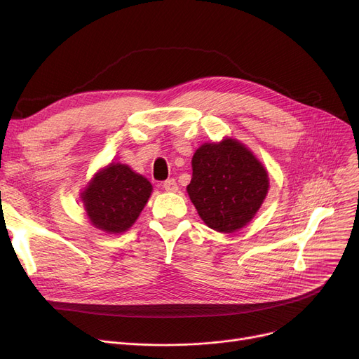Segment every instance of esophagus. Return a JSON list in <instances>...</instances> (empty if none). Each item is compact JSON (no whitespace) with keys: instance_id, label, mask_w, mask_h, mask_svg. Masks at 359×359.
Returning <instances> with one entry per match:
<instances>
[{"instance_id":"34e87169","label":"esophagus","mask_w":359,"mask_h":359,"mask_svg":"<svg viewBox=\"0 0 359 359\" xmlns=\"http://www.w3.org/2000/svg\"><path fill=\"white\" fill-rule=\"evenodd\" d=\"M163 189L165 192H176L179 187H177V183L175 179H167L164 183H163Z\"/></svg>"}]
</instances>
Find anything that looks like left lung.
Returning a JSON list of instances; mask_svg holds the SVG:
<instances>
[{"instance_id": "obj_1", "label": "left lung", "mask_w": 359, "mask_h": 359, "mask_svg": "<svg viewBox=\"0 0 359 359\" xmlns=\"http://www.w3.org/2000/svg\"><path fill=\"white\" fill-rule=\"evenodd\" d=\"M192 170L186 191L199 217L215 231L243 229L266 198L268 172L237 140L201 145L192 157Z\"/></svg>"}]
</instances>
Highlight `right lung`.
I'll list each match as a JSON object with an SVG mask.
<instances>
[{
  "mask_svg": "<svg viewBox=\"0 0 359 359\" xmlns=\"http://www.w3.org/2000/svg\"><path fill=\"white\" fill-rule=\"evenodd\" d=\"M153 186L126 164L110 163L94 175L81 194L86 212L94 227L109 234L123 233L132 227Z\"/></svg>",
  "mask_w": 359,
  "mask_h": 359,
  "instance_id": "right-lung-1",
  "label": "right lung"
}]
</instances>
